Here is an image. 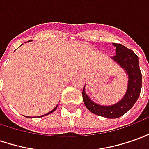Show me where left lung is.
<instances>
[{
	"instance_id": "8db88e82",
	"label": "left lung",
	"mask_w": 149,
	"mask_h": 149,
	"mask_svg": "<svg viewBox=\"0 0 149 149\" xmlns=\"http://www.w3.org/2000/svg\"><path fill=\"white\" fill-rule=\"evenodd\" d=\"M113 44L116 47L117 54L111 58L119 64L128 76L127 89L124 96L117 104L104 106L96 104L90 99L85 91L86 86L82 91L83 102L88 110L106 118H117L127 113L138 100L142 87V74L139 66L138 56L133 50L121 44Z\"/></svg>"
}]
</instances>
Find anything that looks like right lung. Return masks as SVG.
<instances>
[{"label": "right lung", "instance_id": "right-lung-1", "mask_svg": "<svg viewBox=\"0 0 149 149\" xmlns=\"http://www.w3.org/2000/svg\"><path fill=\"white\" fill-rule=\"evenodd\" d=\"M28 41H29V40H28ZM57 107H58V105H57V106H56V107H55V108H54V109H53V110H52V111H50V112H49V113H46V114H45V115H41V116H40V117H45V116H46V115H49V113H53L54 111H55V110H56V109H57Z\"/></svg>", "mask_w": 149, "mask_h": 149}]
</instances>
